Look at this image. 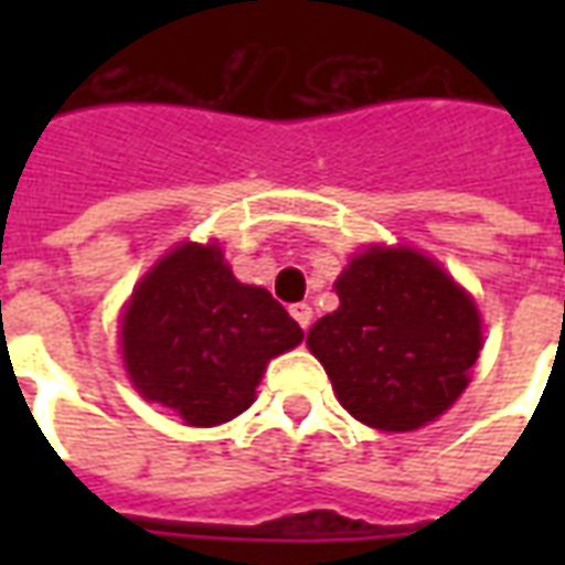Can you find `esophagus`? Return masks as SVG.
I'll list each match as a JSON object with an SVG mask.
<instances>
[{"label":"esophagus","instance_id":"34e87169","mask_svg":"<svg viewBox=\"0 0 565 565\" xmlns=\"http://www.w3.org/2000/svg\"><path fill=\"white\" fill-rule=\"evenodd\" d=\"M290 315H294V320L302 330H308V327H311V318H315V311H311V306H306V302H296V306L290 308Z\"/></svg>","mask_w":565,"mask_h":565}]
</instances>
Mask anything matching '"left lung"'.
Here are the masks:
<instances>
[{
  "label": "left lung",
  "mask_w": 565,
  "mask_h": 565,
  "mask_svg": "<svg viewBox=\"0 0 565 565\" xmlns=\"http://www.w3.org/2000/svg\"><path fill=\"white\" fill-rule=\"evenodd\" d=\"M339 308L308 330V348L339 403L384 433L445 415L481 351L475 299L415 247L372 245L335 281Z\"/></svg>",
  "instance_id": "left-lung-1"
}]
</instances>
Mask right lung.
<instances>
[{
	"label": "right lung",
	"mask_w": 565,
	"mask_h": 565,
	"mask_svg": "<svg viewBox=\"0 0 565 565\" xmlns=\"http://www.w3.org/2000/svg\"><path fill=\"white\" fill-rule=\"evenodd\" d=\"M302 330L269 290L242 284L217 242H184L136 284L120 351L136 391L186 426H217L250 408L271 356Z\"/></svg>",
	"instance_id": "obj_1"
}]
</instances>
